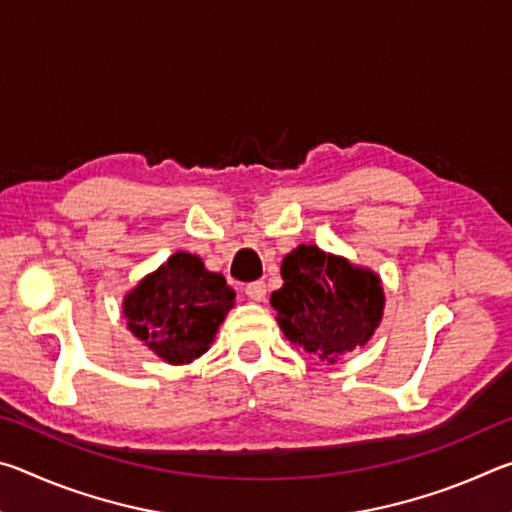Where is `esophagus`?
I'll return each instance as SVG.
<instances>
[{
    "label": "esophagus",
    "instance_id": "34e87169",
    "mask_svg": "<svg viewBox=\"0 0 512 512\" xmlns=\"http://www.w3.org/2000/svg\"><path fill=\"white\" fill-rule=\"evenodd\" d=\"M246 296L255 302H262L266 298V284L262 280H255L246 284Z\"/></svg>",
    "mask_w": 512,
    "mask_h": 512
}]
</instances>
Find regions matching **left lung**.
I'll use <instances>...</instances> for the list:
<instances>
[{
    "mask_svg": "<svg viewBox=\"0 0 512 512\" xmlns=\"http://www.w3.org/2000/svg\"><path fill=\"white\" fill-rule=\"evenodd\" d=\"M282 280L271 305L284 336L327 363L366 345L384 314L379 277L316 246L284 257Z\"/></svg>",
    "mask_w": 512,
    "mask_h": 512,
    "instance_id": "1",
    "label": "left lung"
}]
</instances>
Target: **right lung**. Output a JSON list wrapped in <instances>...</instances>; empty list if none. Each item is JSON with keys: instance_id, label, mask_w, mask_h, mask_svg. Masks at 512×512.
Returning <instances> with one entry per match:
<instances>
[{"instance_id": "obj_1", "label": "right lung", "mask_w": 512, "mask_h": 512, "mask_svg": "<svg viewBox=\"0 0 512 512\" xmlns=\"http://www.w3.org/2000/svg\"><path fill=\"white\" fill-rule=\"evenodd\" d=\"M235 305V291L201 259L176 253L137 284L124 300L128 327L169 363H189L210 348L216 329Z\"/></svg>"}]
</instances>
